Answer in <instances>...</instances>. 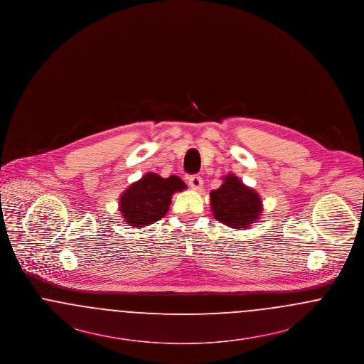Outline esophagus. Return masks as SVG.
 Listing matches in <instances>:
<instances>
[{
  "mask_svg": "<svg viewBox=\"0 0 364 364\" xmlns=\"http://www.w3.org/2000/svg\"><path fill=\"white\" fill-rule=\"evenodd\" d=\"M188 183L192 190L198 191L203 187V180L200 176H191L188 177Z\"/></svg>",
  "mask_w": 364,
  "mask_h": 364,
  "instance_id": "obj_1",
  "label": "esophagus"
}]
</instances>
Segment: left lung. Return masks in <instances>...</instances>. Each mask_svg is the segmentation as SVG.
I'll list each match as a JSON object with an SVG mask.
<instances>
[{
    "label": "left lung",
    "mask_w": 364,
    "mask_h": 364,
    "mask_svg": "<svg viewBox=\"0 0 364 364\" xmlns=\"http://www.w3.org/2000/svg\"><path fill=\"white\" fill-rule=\"evenodd\" d=\"M210 208L221 224L232 229H248L260 220L263 202L259 193L242 183L235 173L223 176L218 190L210 192Z\"/></svg>",
    "instance_id": "8db88e82"
}]
</instances>
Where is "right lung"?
<instances>
[{
	"label": "right lung",
	"instance_id": "add662e5",
	"mask_svg": "<svg viewBox=\"0 0 364 364\" xmlns=\"http://www.w3.org/2000/svg\"><path fill=\"white\" fill-rule=\"evenodd\" d=\"M187 190V184L178 176L161 177L149 172L134 181L119 198V211L131 228L151 225L166 215L172 196Z\"/></svg>",
	"mask_w": 364,
	"mask_h": 364
}]
</instances>
